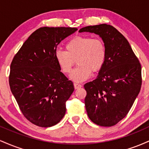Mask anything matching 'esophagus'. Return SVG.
I'll list each match as a JSON object with an SVG mask.
<instances>
[{
  "label": "esophagus",
  "mask_w": 149,
  "mask_h": 149,
  "mask_svg": "<svg viewBox=\"0 0 149 149\" xmlns=\"http://www.w3.org/2000/svg\"><path fill=\"white\" fill-rule=\"evenodd\" d=\"M73 85H74V88L75 89H78V88H80L82 87V85L80 84H78V83H74L73 84Z\"/></svg>",
  "instance_id": "34e87169"
}]
</instances>
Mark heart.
Here are the masks:
<instances>
[{"label":"heart","instance_id":"obj_1","mask_svg":"<svg viewBox=\"0 0 149 149\" xmlns=\"http://www.w3.org/2000/svg\"><path fill=\"white\" fill-rule=\"evenodd\" d=\"M107 57V46L104 40L88 36L73 38L66 43V51L59 49L55 52L56 61L64 73L71 72L76 60L78 66L70 76L76 82L88 79L92 71H100L105 64Z\"/></svg>","mask_w":149,"mask_h":149}]
</instances>
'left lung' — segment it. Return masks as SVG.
<instances>
[{
  "label": "left lung",
  "instance_id": "left-lung-1",
  "mask_svg": "<svg viewBox=\"0 0 149 149\" xmlns=\"http://www.w3.org/2000/svg\"><path fill=\"white\" fill-rule=\"evenodd\" d=\"M100 35L107 49L106 62L95 80L84 85L85 105L94 123L115 125L125 117L141 90V66L129 42L113 26H88L79 32Z\"/></svg>",
  "mask_w": 149,
  "mask_h": 149
}]
</instances>
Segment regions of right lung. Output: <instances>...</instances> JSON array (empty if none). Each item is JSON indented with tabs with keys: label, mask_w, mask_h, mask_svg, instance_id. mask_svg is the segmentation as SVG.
I'll return each instance as SVG.
<instances>
[{
	"label": "right lung",
	"mask_w": 149,
	"mask_h": 149,
	"mask_svg": "<svg viewBox=\"0 0 149 149\" xmlns=\"http://www.w3.org/2000/svg\"><path fill=\"white\" fill-rule=\"evenodd\" d=\"M78 30L72 27H41L33 32L15 54L9 84L24 117L48 127L60 122L66 102L74 90L55 59L57 46Z\"/></svg>",
	"instance_id": "add662e5"
}]
</instances>
